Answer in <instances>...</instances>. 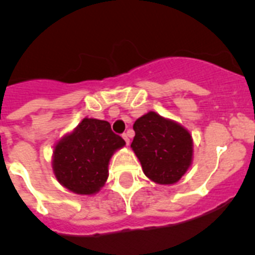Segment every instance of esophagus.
<instances>
[{
  "mask_svg": "<svg viewBox=\"0 0 255 255\" xmlns=\"http://www.w3.org/2000/svg\"><path fill=\"white\" fill-rule=\"evenodd\" d=\"M122 137H123V139H125L126 144H127V146H128V144H129V138H128V134H126V133H125V134H123Z\"/></svg>",
  "mask_w": 255,
  "mask_h": 255,
  "instance_id": "esophagus-1",
  "label": "esophagus"
}]
</instances>
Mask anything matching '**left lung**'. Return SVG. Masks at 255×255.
Instances as JSON below:
<instances>
[{"label": "left lung", "instance_id": "obj_1", "mask_svg": "<svg viewBox=\"0 0 255 255\" xmlns=\"http://www.w3.org/2000/svg\"><path fill=\"white\" fill-rule=\"evenodd\" d=\"M135 135L130 148L144 175L158 185H173L192 165L194 141L180 123L148 112L133 125Z\"/></svg>", "mask_w": 255, "mask_h": 255}]
</instances>
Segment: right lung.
Here are the masks:
<instances>
[{
    "instance_id": "right-lung-1",
    "label": "right lung",
    "mask_w": 255,
    "mask_h": 255,
    "mask_svg": "<svg viewBox=\"0 0 255 255\" xmlns=\"http://www.w3.org/2000/svg\"><path fill=\"white\" fill-rule=\"evenodd\" d=\"M125 144V139L112 132L107 121L85 117L54 146V175L61 186L74 194H97L109 176L112 156Z\"/></svg>"
}]
</instances>
